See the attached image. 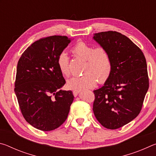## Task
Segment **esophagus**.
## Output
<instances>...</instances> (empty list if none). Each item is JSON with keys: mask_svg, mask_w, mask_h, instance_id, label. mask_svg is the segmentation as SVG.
Wrapping results in <instances>:
<instances>
[{"mask_svg": "<svg viewBox=\"0 0 156 156\" xmlns=\"http://www.w3.org/2000/svg\"><path fill=\"white\" fill-rule=\"evenodd\" d=\"M80 90H73V96H78V94L80 93Z\"/></svg>", "mask_w": 156, "mask_h": 156, "instance_id": "1", "label": "esophagus"}]
</instances>
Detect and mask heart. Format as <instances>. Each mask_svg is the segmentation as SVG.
<instances>
[{"mask_svg": "<svg viewBox=\"0 0 156 156\" xmlns=\"http://www.w3.org/2000/svg\"><path fill=\"white\" fill-rule=\"evenodd\" d=\"M75 56L84 60L83 73L78 77H73L68 80L69 87L75 90L92 88L98 83H105L109 78L112 69V62L109 52L103 47L91 45L84 42H79L72 49ZM58 66L65 77L71 74L70 61L67 54L62 52L58 58Z\"/></svg>", "mask_w": 156, "mask_h": 156, "instance_id": "obj_1", "label": "heart"}]
</instances>
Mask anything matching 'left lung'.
I'll return each mask as SVG.
<instances>
[{"label": "left lung", "mask_w": 156, "mask_h": 156, "mask_svg": "<svg viewBox=\"0 0 156 156\" xmlns=\"http://www.w3.org/2000/svg\"><path fill=\"white\" fill-rule=\"evenodd\" d=\"M93 38L108 50L112 62L109 78L94 91L93 111L104 127L116 129L140 112L149 89L146 59L136 44L117 31L94 34Z\"/></svg>", "instance_id": "obj_1"}]
</instances>
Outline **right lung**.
Listing matches in <instances>:
<instances>
[{
  "mask_svg": "<svg viewBox=\"0 0 156 156\" xmlns=\"http://www.w3.org/2000/svg\"><path fill=\"white\" fill-rule=\"evenodd\" d=\"M71 42L67 36H52L34 42L17 65L14 92L26 121L39 130L57 129L67 119L73 96L60 89L65 80L58 58Z\"/></svg>",
  "mask_w": 156,
  "mask_h": 156,
  "instance_id": "obj_1",
  "label": "right lung"
}]
</instances>
